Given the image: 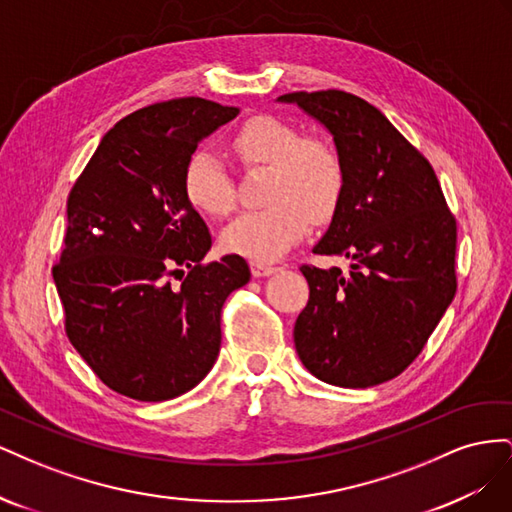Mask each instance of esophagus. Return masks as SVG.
<instances>
[{"label": "esophagus", "instance_id": "esophagus-1", "mask_svg": "<svg viewBox=\"0 0 512 512\" xmlns=\"http://www.w3.org/2000/svg\"><path fill=\"white\" fill-rule=\"evenodd\" d=\"M275 271H277V267H273V265H265V262H252L254 277H267V275H273Z\"/></svg>", "mask_w": 512, "mask_h": 512}]
</instances>
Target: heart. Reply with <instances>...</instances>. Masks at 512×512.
Segmentation results:
<instances>
[{
    "label": "heart",
    "instance_id": "b5f03b06",
    "mask_svg": "<svg viewBox=\"0 0 512 512\" xmlns=\"http://www.w3.org/2000/svg\"><path fill=\"white\" fill-rule=\"evenodd\" d=\"M241 162L271 166L267 198L271 205L247 211L222 232L230 254L250 260H275L297 243L309 220H329L344 194V164L337 151L303 138L288 123L260 115L247 119L232 136ZM183 192L192 207L209 215H226L235 205V188L222 162L211 151H194L183 170Z\"/></svg>",
    "mask_w": 512,
    "mask_h": 512
}]
</instances>
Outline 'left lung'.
<instances>
[{
	"label": "left lung",
	"mask_w": 512,
	"mask_h": 512,
	"mask_svg": "<svg viewBox=\"0 0 512 512\" xmlns=\"http://www.w3.org/2000/svg\"><path fill=\"white\" fill-rule=\"evenodd\" d=\"M277 102L297 104L333 136L346 175L312 252L346 256L350 275L301 267L309 301L294 348L322 382L382 384L416 359L455 297V218L429 162L376 106L337 89Z\"/></svg>",
	"instance_id": "1"
}]
</instances>
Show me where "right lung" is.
<instances>
[{
    "label": "right lung",
    "instance_id": "add662e5",
    "mask_svg": "<svg viewBox=\"0 0 512 512\" xmlns=\"http://www.w3.org/2000/svg\"><path fill=\"white\" fill-rule=\"evenodd\" d=\"M237 115L203 98L141 108L102 136L68 196L53 269L66 333L121 395L166 401L194 389L220 354L226 297L250 282L237 254L203 265L211 235L183 192L188 158ZM183 266L191 273L170 287Z\"/></svg>",
    "mask_w": 512,
    "mask_h": 512
}]
</instances>
